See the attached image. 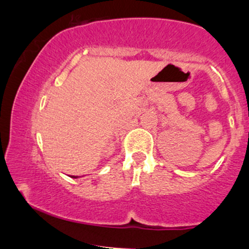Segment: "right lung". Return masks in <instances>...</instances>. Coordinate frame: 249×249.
Returning <instances> with one entry per match:
<instances>
[{
    "mask_svg": "<svg viewBox=\"0 0 249 249\" xmlns=\"http://www.w3.org/2000/svg\"><path fill=\"white\" fill-rule=\"evenodd\" d=\"M71 177H72V178H78L79 176H71Z\"/></svg>",
    "mask_w": 249,
    "mask_h": 249,
    "instance_id": "obj_1",
    "label": "right lung"
}]
</instances>
